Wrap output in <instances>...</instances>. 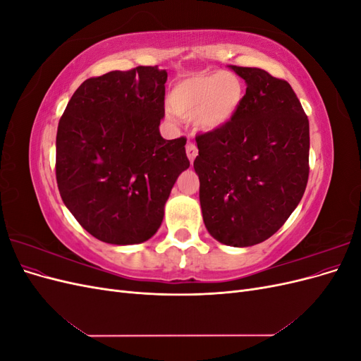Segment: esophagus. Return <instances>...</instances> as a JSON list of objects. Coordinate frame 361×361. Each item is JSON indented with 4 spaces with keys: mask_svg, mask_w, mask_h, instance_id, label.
<instances>
[{
    "mask_svg": "<svg viewBox=\"0 0 361 361\" xmlns=\"http://www.w3.org/2000/svg\"><path fill=\"white\" fill-rule=\"evenodd\" d=\"M185 150H187V157H188L190 162L192 164V162H194V159H195V157H197V154H199L197 146L192 145V143H188L187 146H185Z\"/></svg>",
    "mask_w": 361,
    "mask_h": 361,
    "instance_id": "34e87169",
    "label": "esophagus"
}]
</instances>
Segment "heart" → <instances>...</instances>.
I'll list each match as a JSON object with an SVG mask.
<instances>
[{
    "instance_id": "heart-1",
    "label": "heart",
    "mask_w": 361,
    "mask_h": 361,
    "mask_svg": "<svg viewBox=\"0 0 361 361\" xmlns=\"http://www.w3.org/2000/svg\"><path fill=\"white\" fill-rule=\"evenodd\" d=\"M244 101V84L233 73L209 72L188 76L173 87L170 106L182 118H194L199 130L209 133L227 125Z\"/></svg>"
}]
</instances>
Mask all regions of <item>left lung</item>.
Returning <instances> with one entry per match:
<instances>
[{"label":"left lung","mask_w":361,"mask_h":361,"mask_svg":"<svg viewBox=\"0 0 361 361\" xmlns=\"http://www.w3.org/2000/svg\"><path fill=\"white\" fill-rule=\"evenodd\" d=\"M247 84L236 116L195 137L203 223L218 243L267 241L295 211L309 179V118L289 82L228 66Z\"/></svg>","instance_id":"1"}]
</instances>
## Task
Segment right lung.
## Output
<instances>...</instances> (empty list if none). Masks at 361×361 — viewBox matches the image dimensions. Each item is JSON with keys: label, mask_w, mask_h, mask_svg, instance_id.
Listing matches in <instances>:
<instances>
[{"label": "right lung", "mask_w": 361, "mask_h": 361, "mask_svg": "<svg viewBox=\"0 0 361 361\" xmlns=\"http://www.w3.org/2000/svg\"><path fill=\"white\" fill-rule=\"evenodd\" d=\"M167 72L113 71L85 80L56 141L59 191L87 232L113 245L141 244L162 223L173 185L190 167L183 137L159 134Z\"/></svg>", "instance_id": "1"}]
</instances>
